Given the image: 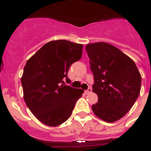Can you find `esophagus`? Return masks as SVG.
Masks as SVG:
<instances>
[{
    "instance_id": "1",
    "label": "esophagus",
    "mask_w": 151,
    "mask_h": 151,
    "mask_svg": "<svg viewBox=\"0 0 151 151\" xmlns=\"http://www.w3.org/2000/svg\"><path fill=\"white\" fill-rule=\"evenodd\" d=\"M91 91H92V89L91 88H88L85 92H86V93H91Z\"/></svg>"
}]
</instances>
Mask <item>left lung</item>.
<instances>
[{"label":"left lung","mask_w":151,"mask_h":151,"mask_svg":"<svg viewBox=\"0 0 151 151\" xmlns=\"http://www.w3.org/2000/svg\"><path fill=\"white\" fill-rule=\"evenodd\" d=\"M86 49L94 80L93 92L98 96L92 111L107 122L119 120L139 95V71L132 59L112 45L99 42L88 44Z\"/></svg>","instance_id":"8db88e82"}]
</instances>
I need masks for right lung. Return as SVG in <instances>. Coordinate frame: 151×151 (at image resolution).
Returning <instances> with one entry per match:
<instances>
[{"label": "right lung", "instance_id": "1", "mask_svg": "<svg viewBox=\"0 0 151 151\" xmlns=\"http://www.w3.org/2000/svg\"><path fill=\"white\" fill-rule=\"evenodd\" d=\"M83 44L65 40L50 41L26 62L21 77L25 102L42 123L58 126L71 116L84 91L64 86L70 83L69 67L80 60Z\"/></svg>", "mask_w": 151, "mask_h": 151}]
</instances>
